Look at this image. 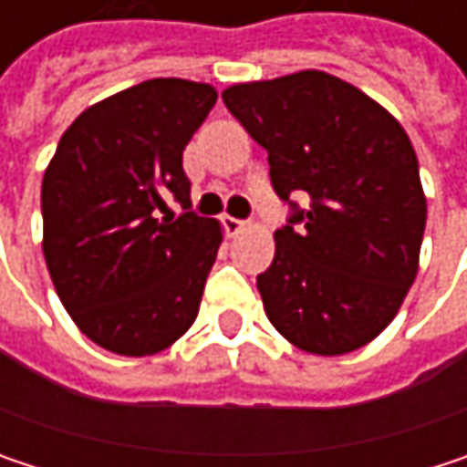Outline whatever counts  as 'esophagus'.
Here are the masks:
<instances>
[{
    "label": "esophagus",
    "mask_w": 467,
    "mask_h": 467,
    "mask_svg": "<svg viewBox=\"0 0 467 467\" xmlns=\"http://www.w3.org/2000/svg\"><path fill=\"white\" fill-rule=\"evenodd\" d=\"M222 227H224V233L233 237V234L245 230V222H240V219H234V216H224V219H222Z\"/></svg>",
    "instance_id": "34e87169"
}]
</instances>
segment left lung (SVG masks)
Returning <instances> with one entry per match:
<instances>
[{"label":"left lung","mask_w":467,"mask_h":467,"mask_svg":"<svg viewBox=\"0 0 467 467\" xmlns=\"http://www.w3.org/2000/svg\"><path fill=\"white\" fill-rule=\"evenodd\" d=\"M222 99L267 150L270 183L289 205L273 265L256 275L270 325L322 357L370 343L420 267L427 202L406 130L319 69L237 83Z\"/></svg>","instance_id":"1"}]
</instances>
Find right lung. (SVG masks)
<instances>
[{"instance_id": "add662e5", "label": "right lung", "mask_w": 467, "mask_h": 467, "mask_svg": "<svg viewBox=\"0 0 467 467\" xmlns=\"http://www.w3.org/2000/svg\"><path fill=\"white\" fill-rule=\"evenodd\" d=\"M213 105L208 83L145 80L83 110L47 164V273L72 322L113 354H156L197 319L222 227L192 211L183 148Z\"/></svg>"}]
</instances>
